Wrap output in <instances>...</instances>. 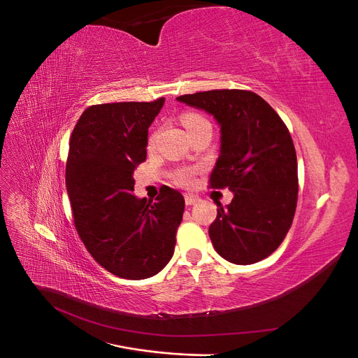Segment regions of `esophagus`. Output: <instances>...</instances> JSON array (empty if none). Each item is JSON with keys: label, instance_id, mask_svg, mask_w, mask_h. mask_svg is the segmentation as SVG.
Segmentation results:
<instances>
[{"label": "esophagus", "instance_id": "esophagus-1", "mask_svg": "<svg viewBox=\"0 0 358 358\" xmlns=\"http://www.w3.org/2000/svg\"><path fill=\"white\" fill-rule=\"evenodd\" d=\"M197 201H199V197H196V196H189V194H187V196H185L187 206H192V204H196Z\"/></svg>", "mask_w": 358, "mask_h": 358}]
</instances>
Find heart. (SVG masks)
I'll list each match as a JSON object with an SVG mask.
<instances>
[{
    "label": "heart",
    "mask_w": 358,
    "mask_h": 358,
    "mask_svg": "<svg viewBox=\"0 0 358 358\" xmlns=\"http://www.w3.org/2000/svg\"><path fill=\"white\" fill-rule=\"evenodd\" d=\"M182 122L188 129V133L194 131V129L201 127V125L209 124L208 119L203 117L199 113H185L182 116ZM154 140H155V136L149 137V146L154 145ZM194 175H196V171H194L192 169H182V170H178L175 175H173V179H175V182L180 187H189L194 182Z\"/></svg>",
    "instance_id": "obj_1"
}]
</instances>
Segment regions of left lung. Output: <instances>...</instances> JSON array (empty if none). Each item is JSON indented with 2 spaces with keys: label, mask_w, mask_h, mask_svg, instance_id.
<instances>
[{
  "label": "left lung",
  "mask_w": 358,
  "mask_h": 358,
  "mask_svg": "<svg viewBox=\"0 0 358 358\" xmlns=\"http://www.w3.org/2000/svg\"><path fill=\"white\" fill-rule=\"evenodd\" d=\"M221 125V154L209 187L234 197L209 227L222 258L254 264L275 252L294 220L297 155L287 125L262 96L245 90H213L178 96Z\"/></svg>",
  "instance_id": "8db88e82"
}]
</instances>
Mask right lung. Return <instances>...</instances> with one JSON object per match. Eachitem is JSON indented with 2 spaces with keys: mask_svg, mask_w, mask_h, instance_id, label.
<instances>
[{
  "mask_svg": "<svg viewBox=\"0 0 358 358\" xmlns=\"http://www.w3.org/2000/svg\"><path fill=\"white\" fill-rule=\"evenodd\" d=\"M164 100L90 106L70 136L66 185L74 227L95 262L124 279H146L166 267L185 209L182 194L166 185L157 203L133 194L148 128Z\"/></svg>",
  "mask_w": 358,
  "mask_h": 358,
  "instance_id": "obj_1",
  "label": "right lung"
}]
</instances>
